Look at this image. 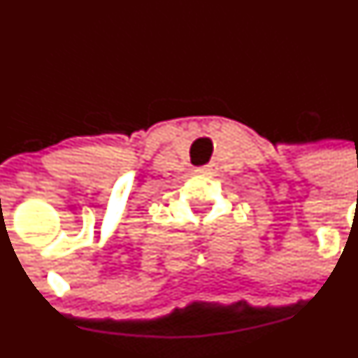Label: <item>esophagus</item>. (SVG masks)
I'll use <instances>...</instances> for the list:
<instances>
[{
    "instance_id": "obj_1",
    "label": "esophagus",
    "mask_w": 358,
    "mask_h": 358,
    "mask_svg": "<svg viewBox=\"0 0 358 358\" xmlns=\"http://www.w3.org/2000/svg\"><path fill=\"white\" fill-rule=\"evenodd\" d=\"M196 172H198V174H208V176H211V174H215V172H217V164H208V165H203V167H199V169H196Z\"/></svg>"
}]
</instances>
